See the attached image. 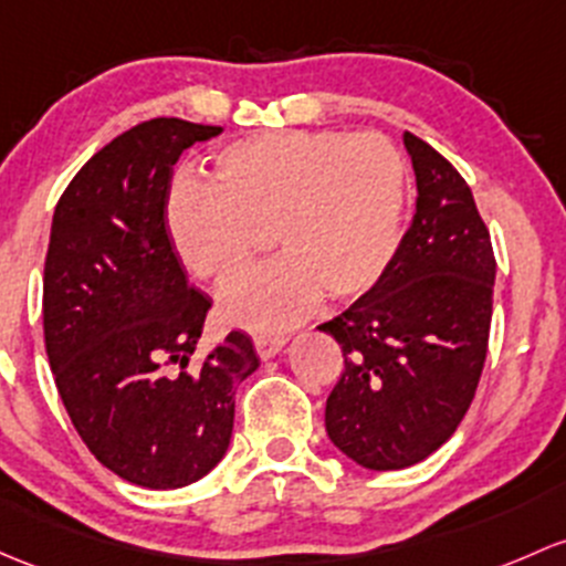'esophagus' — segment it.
Instances as JSON below:
<instances>
[{"label": "esophagus", "instance_id": "obj_1", "mask_svg": "<svg viewBox=\"0 0 566 566\" xmlns=\"http://www.w3.org/2000/svg\"><path fill=\"white\" fill-rule=\"evenodd\" d=\"M284 344H287V338H284V336H273V333H260V336H254V349H258V355L263 360L273 358V355L282 353Z\"/></svg>", "mask_w": 566, "mask_h": 566}]
</instances>
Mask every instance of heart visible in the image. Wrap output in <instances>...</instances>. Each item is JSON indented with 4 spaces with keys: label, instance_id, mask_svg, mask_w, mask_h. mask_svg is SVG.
Wrapping results in <instances>:
<instances>
[{
    "label": "heart",
    "instance_id": "obj_1",
    "mask_svg": "<svg viewBox=\"0 0 566 566\" xmlns=\"http://www.w3.org/2000/svg\"><path fill=\"white\" fill-rule=\"evenodd\" d=\"M401 154L382 135L263 133L208 159V181H178L165 206L170 247L192 276L222 284L258 252L282 254L224 287L228 319L254 331L293 325L331 301H355L382 279L401 241Z\"/></svg>",
    "mask_w": 566,
    "mask_h": 566
}]
</instances>
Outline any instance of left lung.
<instances>
[{"label":"left lung","mask_w":566,"mask_h":566,"mask_svg":"<svg viewBox=\"0 0 566 566\" xmlns=\"http://www.w3.org/2000/svg\"><path fill=\"white\" fill-rule=\"evenodd\" d=\"M418 203L396 258L347 312L319 325L344 353L325 403L331 442L377 472L412 467L455 433L488 353L496 260L461 174L403 133Z\"/></svg>","instance_id":"8db88e82"}]
</instances>
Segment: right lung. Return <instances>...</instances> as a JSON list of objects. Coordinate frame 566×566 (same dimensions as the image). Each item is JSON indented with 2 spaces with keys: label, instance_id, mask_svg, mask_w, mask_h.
Segmentation results:
<instances>
[{
  "label": "right lung",
  "instance_id": "1",
  "mask_svg": "<svg viewBox=\"0 0 566 566\" xmlns=\"http://www.w3.org/2000/svg\"><path fill=\"white\" fill-rule=\"evenodd\" d=\"M219 133L143 122L99 148L53 211L43 331L56 390L92 455L151 491L195 483L222 461L235 390L260 366L241 331L195 366L211 301L189 287L165 230L174 165Z\"/></svg>",
  "mask_w": 566,
  "mask_h": 566
}]
</instances>
